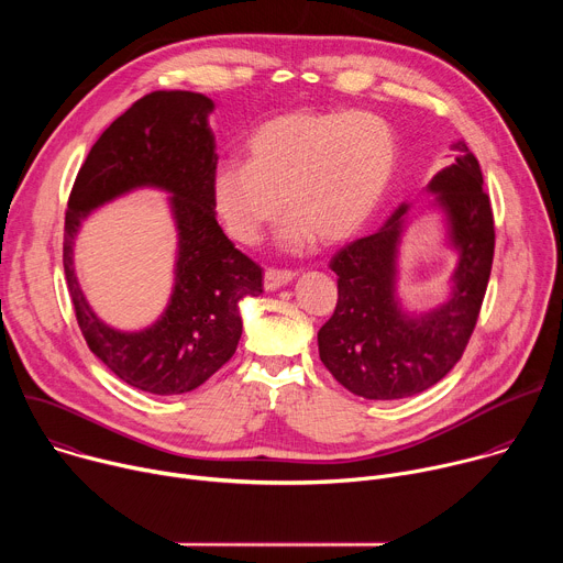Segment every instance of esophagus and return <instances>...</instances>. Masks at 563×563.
<instances>
[{"instance_id": "1", "label": "esophagus", "mask_w": 563, "mask_h": 563, "mask_svg": "<svg viewBox=\"0 0 563 563\" xmlns=\"http://www.w3.org/2000/svg\"><path fill=\"white\" fill-rule=\"evenodd\" d=\"M296 278L294 272H280V269H267L265 272V289L267 291H274V289H280L285 287L287 283H291Z\"/></svg>"}]
</instances>
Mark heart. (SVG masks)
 Here are the masks:
<instances>
[{
    "label": "heart",
    "instance_id": "1",
    "mask_svg": "<svg viewBox=\"0 0 563 563\" xmlns=\"http://www.w3.org/2000/svg\"><path fill=\"white\" fill-rule=\"evenodd\" d=\"M247 163L227 159L211 178L213 207L243 245L258 243L280 209L283 243L343 245L378 211L396 169L389 126L372 113L287 111L247 137Z\"/></svg>",
    "mask_w": 563,
    "mask_h": 563
}]
</instances>
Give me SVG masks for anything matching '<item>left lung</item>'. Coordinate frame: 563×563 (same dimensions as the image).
I'll return each mask as SVG.
<instances>
[{"label":"left lung","mask_w":563,"mask_h":563,"mask_svg":"<svg viewBox=\"0 0 563 563\" xmlns=\"http://www.w3.org/2000/svg\"><path fill=\"white\" fill-rule=\"evenodd\" d=\"M454 163L428 185L443 216L448 247L456 254L450 296L415 313L398 298V254L410 205L400 202L385 224L345 245L330 263L339 302L318 330V354L332 376L369 400L408 398L437 385L463 356L484 302L495 256V218L478 159L463 140Z\"/></svg>","instance_id":"obj_1"}]
</instances>
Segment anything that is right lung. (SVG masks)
I'll return each mask as SVG.
<instances>
[{
    "label": "right lung",
    "mask_w": 563,
    "mask_h": 563,
    "mask_svg": "<svg viewBox=\"0 0 563 563\" xmlns=\"http://www.w3.org/2000/svg\"><path fill=\"white\" fill-rule=\"evenodd\" d=\"M213 102L191 91H155L124 111L79 169L64 220V274L77 325L91 352L124 383L172 396L200 387L235 352L240 300L263 294V269L240 254L216 220L211 178L218 165L209 129ZM135 188L170 194L179 231L175 289L151 327H107L74 274V240L100 206Z\"/></svg>",
    "instance_id": "add662e5"
}]
</instances>
